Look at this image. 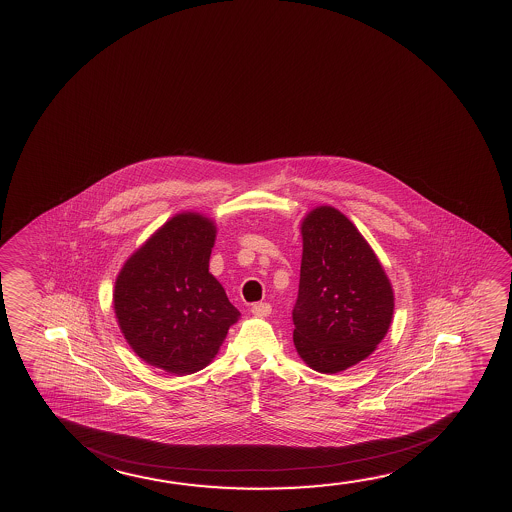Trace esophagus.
<instances>
[{
	"label": "esophagus",
	"instance_id": "obj_1",
	"mask_svg": "<svg viewBox=\"0 0 512 512\" xmlns=\"http://www.w3.org/2000/svg\"><path fill=\"white\" fill-rule=\"evenodd\" d=\"M251 311L252 315H256V317H268L272 313V306L268 302H256V304H252Z\"/></svg>",
	"mask_w": 512,
	"mask_h": 512
}]
</instances>
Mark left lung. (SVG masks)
<instances>
[{"instance_id":"8db88e82","label":"left lung","mask_w":512,"mask_h":512,"mask_svg":"<svg viewBox=\"0 0 512 512\" xmlns=\"http://www.w3.org/2000/svg\"><path fill=\"white\" fill-rule=\"evenodd\" d=\"M293 343L320 374H338L374 352L390 329V279L356 226L320 206L302 220Z\"/></svg>"}]
</instances>
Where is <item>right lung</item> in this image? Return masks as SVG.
Here are the masks:
<instances>
[{"label":"right lung","instance_id":"add662e5","mask_svg":"<svg viewBox=\"0 0 512 512\" xmlns=\"http://www.w3.org/2000/svg\"><path fill=\"white\" fill-rule=\"evenodd\" d=\"M215 235L210 219L179 213L131 254L115 281L124 338L138 357L169 374L203 370L240 317L208 270Z\"/></svg>","mask_w":512,"mask_h":512}]
</instances>
